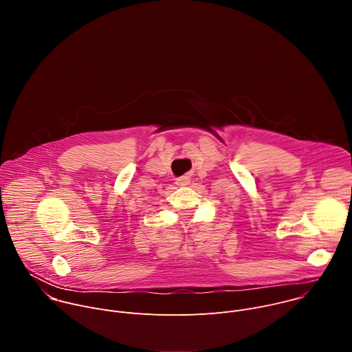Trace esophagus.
<instances>
[{
	"label": "esophagus",
	"instance_id": "1",
	"mask_svg": "<svg viewBox=\"0 0 352 352\" xmlns=\"http://www.w3.org/2000/svg\"><path fill=\"white\" fill-rule=\"evenodd\" d=\"M189 177L188 175H182V177H179V178H177V185H179V186H186V185H189Z\"/></svg>",
	"mask_w": 352,
	"mask_h": 352
}]
</instances>
